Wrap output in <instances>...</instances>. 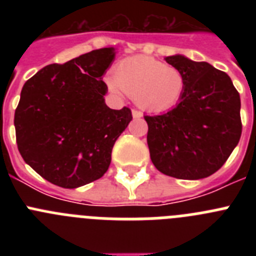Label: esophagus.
Returning <instances> with one entry per match:
<instances>
[{
	"label": "esophagus",
	"mask_w": 256,
	"mask_h": 256,
	"mask_svg": "<svg viewBox=\"0 0 256 256\" xmlns=\"http://www.w3.org/2000/svg\"><path fill=\"white\" fill-rule=\"evenodd\" d=\"M132 115H133V118H134V119H138V118L142 116V112H140V110H137V108H133Z\"/></svg>",
	"instance_id": "esophagus-1"
}]
</instances>
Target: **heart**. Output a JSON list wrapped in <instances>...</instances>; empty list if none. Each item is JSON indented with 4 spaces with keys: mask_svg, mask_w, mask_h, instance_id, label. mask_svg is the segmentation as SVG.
Listing matches in <instances>:
<instances>
[{
    "mask_svg": "<svg viewBox=\"0 0 256 256\" xmlns=\"http://www.w3.org/2000/svg\"><path fill=\"white\" fill-rule=\"evenodd\" d=\"M112 91H124L136 104L150 112L174 108L186 91V76L178 68L148 56L122 60L108 78Z\"/></svg>",
    "mask_w": 256,
    "mask_h": 256,
    "instance_id": "1",
    "label": "heart"
}]
</instances>
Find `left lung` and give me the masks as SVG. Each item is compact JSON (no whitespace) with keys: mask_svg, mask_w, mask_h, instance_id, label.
I'll return each mask as SVG.
<instances>
[{"mask_svg":"<svg viewBox=\"0 0 256 256\" xmlns=\"http://www.w3.org/2000/svg\"><path fill=\"white\" fill-rule=\"evenodd\" d=\"M186 76V91L174 108L144 115L155 168L178 180L206 178L223 166L241 137V100L222 70L184 56L165 58Z\"/></svg>","mask_w":256,"mask_h":256,"instance_id":"obj_1","label":"left lung"}]
</instances>
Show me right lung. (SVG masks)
Returning <instances> with one entry per match:
<instances>
[{"label": "right lung", "mask_w": 256, "mask_h": 256, "mask_svg": "<svg viewBox=\"0 0 256 256\" xmlns=\"http://www.w3.org/2000/svg\"><path fill=\"white\" fill-rule=\"evenodd\" d=\"M115 48L94 50L65 64H51L28 79L15 110L20 155L40 177L76 188L108 172L115 141L132 120L124 106L105 104L102 80Z\"/></svg>", "instance_id": "1"}]
</instances>
